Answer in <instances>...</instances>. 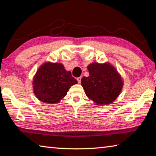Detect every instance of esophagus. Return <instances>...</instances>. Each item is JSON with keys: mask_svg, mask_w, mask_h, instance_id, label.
Returning <instances> with one entry per match:
<instances>
[{"mask_svg": "<svg viewBox=\"0 0 156 156\" xmlns=\"http://www.w3.org/2000/svg\"><path fill=\"white\" fill-rule=\"evenodd\" d=\"M81 78H82V77H78V78H77V81H78V83H80Z\"/></svg>", "mask_w": 156, "mask_h": 156, "instance_id": "esophagus-1", "label": "esophagus"}]
</instances>
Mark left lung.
I'll use <instances>...</instances> for the list:
<instances>
[{
    "instance_id": "left-lung-1",
    "label": "left lung",
    "mask_w": 156,
    "mask_h": 156,
    "mask_svg": "<svg viewBox=\"0 0 156 156\" xmlns=\"http://www.w3.org/2000/svg\"><path fill=\"white\" fill-rule=\"evenodd\" d=\"M89 76H84L81 84L88 98L96 105H108L113 102L123 87L121 76L108 62H94L88 66Z\"/></svg>"
}]
</instances>
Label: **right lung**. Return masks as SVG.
<instances>
[{
    "mask_svg": "<svg viewBox=\"0 0 156 156\" xmlns=\"http://www.w3.org/2000/svg\"><path fill=\"white\" fill-rule=\"evenodd\" d=\"M78 83L71 72L66 71L60 63L43 64L33 80L34 92L39 101L49 104L60 102L72 86Z\"/></svg>",
    "mask_w": 156,
    "mask_h": 156,
    "instance_id": "right-lung-1",
    "label": "right lung"
}]
</instances>
